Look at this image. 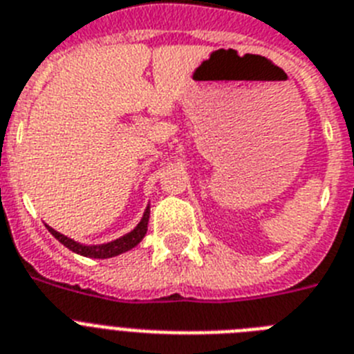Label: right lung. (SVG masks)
Here are the masks:
<instances>
[{"instance_id":"obj_1","label":"right lung","mask_w":354,"mask_h":354,"mask_svg":"<svg viewBox=\"0 0 354 354\" xmlns=\"http://www.w3.org/2000/svg\"><path fill=\"white\" fill-rule=\"evenodd\" d=\"M147 223H149V207L145 209L144 218H142L140 223L136 225L135 230H131V232L126 234V236L118 237V239H115V241L111 243H104V245L93 246L81 245V243L73 241L70 237L59 234L57 230H53L48 225H46V228H48V232L52 234L59 243H62V245L66 246V248H70L71 252H75V254L79 255H84V257H91V259H108V257H115V255H120L124 254V252L135 248V246L144 239L145 232H147Z\"/></svg>"}]
</instances>
